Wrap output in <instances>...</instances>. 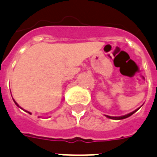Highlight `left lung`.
<instances>
[{
  "mask_svg": "<svg viewBox=\"0 0 157 157\" xmlns=\"http://www.w3.org/2000/svg\"><path fill=\"white\" fill-rule=\"evenodd\" d=\"M137 110H138V109H136L135 111H133V112H132V113H128V114H127V115L121 116V117H110V116H107V117L109 118H112V119H124V118H128V117H130L132 114H133V113H134Z\"/></svg>",
  "mask_w": 157,
  "mask_h": 157,
  "instance_id": "1",
  "label": "left lung"
}]
</instances>
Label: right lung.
<instances>
[{
  "label": "right lung",
  "instance_id": "add662e5",
  "mask_svg": "<svg viewBox=\"0 0 157 157\" xmlns=\"http://www.w3.org/2000/svg\"><path fill=\"white\" fill-rule=\"evenodd\" d=\"M15 105H17V106H18V107H20V106H19V105H18V104H17V103H16V102H15ZM28 113H29V112H28ZM30 114H31V113H30Z\"/></svg>",
  "mask_w": 157,
  "mask_h": 157
}]
</instances>
